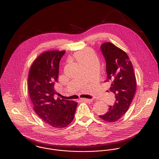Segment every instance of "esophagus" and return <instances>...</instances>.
<instances>
[{
	"label": "esophagus",
	"instance_id": "34e87169",
	"mask_svg": "<svg viewBox=\"0 0 159 159\" xmlns=\"http://www.w3.org/2000/svg\"><path fill=\"white\" fill-rule=\"evenodd\" d=\"M80 100L83 102H92V99H87V98H81Z\"/></svg>",
	"mask_w": 159,
	"mask_h": 159
}]
</instances>
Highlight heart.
Here are the masks:
<instances>
[{
    "label": "heart",
    "instance_id": "b5f03b06",
    "mask_svg": "<svg viewBox=\"0 0 159 159\" xmlns=\"http://www.w3.org/2000/svg\"><path fill=\"white\" fill-rule=\"evenodd\" d=\"M89 56H91V53L89 52V51H81L77 52L75 54V58L77 61V62H80L81 60L83 59L89 57Z\"/></svg>",
    "mask_w": 159,
    "mask_h": 159
}]
</instances>
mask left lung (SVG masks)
Returning <instances> with one entry per match:
<instances>
[{
  "label": "left lung",
  "mask_w": 159,
  "mask_h": 159,
  "mask_svg": "<svg viewBox=\"0 0 159 159\" xmlns=\"http://www.w3.org/2000/svg\"><path fill=\"white\" fill-rule=\"evenodd\" d=\"M106 61L107 80L111 83L110 91L115 95L116 101L108 111L99 117L108 122L119 120L129 108L136 91L135 75L127 54L108 42L100 46Z\"/></svg>",
  "instance_id": "obj_1"
}]
</instances>
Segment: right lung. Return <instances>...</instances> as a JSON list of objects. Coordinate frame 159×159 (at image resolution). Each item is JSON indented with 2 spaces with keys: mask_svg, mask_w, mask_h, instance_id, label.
<instances>
[{
  "mask_svg": "<svg viewBox=\"0 0 159 159\" xmlns=\"http://www.w3.org/2000/svg\"><path fill=\"white\" fill-rule=\"evenodd\" d=\"M66 51L42 53L32 64L29 73L28 89L34 110L46 123L56 128H64L73 120L77 103L54 98L57 93L59 63Z\"/></svg>",
  "mask_w": 159,
  "mask_h": 159,
  "instance_id": "add662e5",
  "label": "right lung"
}]
</instances>
